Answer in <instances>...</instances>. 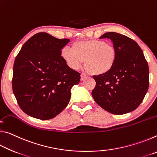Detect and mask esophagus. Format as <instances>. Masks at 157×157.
<instances>
[{
  "label": "esophagus",
  "instance_id": "obj_1",
  "mask_svg": "<svg viewBox=\"0 0 157 157\" xmlns=\"http://www.w3.org/2000/svg\"><path fill=\"white\" fill-rule=\"evenodd\" d=\"M86 78H87V75H86L85 74H83V73L81 74V81L84 80Z\"/></svg>",
  "mask_w": 157,
  "mask_h": 157
}]
</instances>
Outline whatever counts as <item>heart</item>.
<instances>
[{"label": "heart", "mask_w": 157, "mask_h": 157, "mask_svg": "<svg viewBox=\"0 0 157 157\" xmlns=\"http://www.w3.org/2000/svg\"><path fill=\"white\" fill-rule=\"evenodd\" d=\"M61 55L72 69H78L84 61L85 68L89 73L102 75L113 68L117 59V50L113 44L92 39L75 42L71 49L63 48Z\"/></svg>", "instance_id": "heart-1"}]
</instances>
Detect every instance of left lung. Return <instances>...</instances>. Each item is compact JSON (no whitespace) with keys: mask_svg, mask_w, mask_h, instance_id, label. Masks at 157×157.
I'll list each match as a JSON object with an SVG mask.
<instances>
[{"mask_svg":"<svg viewBox=\"0 0 157 157\" xmlns=\"http://www.w3.org/2000/svg\"><path fill=\"white\" fill-rule=\"evenodd\" d=\"M100 39H110L117 50L113 68L105 75H94L96 84L92 91L95 102L116 115L136 109L149 87V68L143 50L136 41L113 32Z\"/></svg>","mask_w":157,"mask_h":157,"instance_id":"1","label":"left lung"}]
</instances>
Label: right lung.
Returning <instances> with one entry per match:
<instances>
[{
    "mask_svg": "<svg viewBox=\"0 0 157 157\" xmlns=\"http://www.w3.org/2000/svg\"><path fill=\"white\" fill-rule=\"evenodd\" d=\"M69 41L39 33L23 44L16 57L13 93L28 116L49 120L68 105L71 89L80 80V73L68 66L61 56V50Z\"/></svg>",
    "mask_w": 157,
    "mask_h": 157,
    "instance_id": "add662e5",
    "label": "right lung"
}]
</instances>
